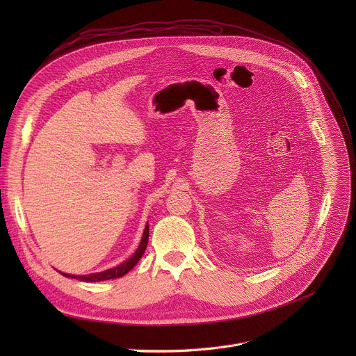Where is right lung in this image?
<instances>
[{
	"mask_svg": "<svg viewBox=\"0 0 356 356\" xmlns=\"http://www.w3.org/2000/svg\"><path fill=\"white\" fill-rule=\"evenodd\" d=\"M147 239H149V225L146 224L140 243L138 246V249L135 250L134 255L131 258H128L125 262H122L121 265L113 268V269H107L104 272H99V273H91V275H83V276H77V275H69V273H62L66 277H72V279H79L81 282H103V280H110V279H117L121 277L124 275H127L136 264L138 261L142 258L143 252L146 249L147 245Z\"/></svg>",
	"mask_w": 356,
	"mask_h": 356,
	"instance_id": "obj_1",
	"label": "right lung"
}]
</instances>
